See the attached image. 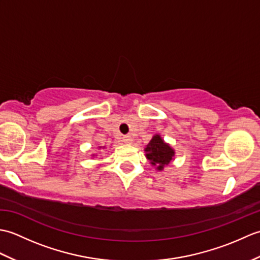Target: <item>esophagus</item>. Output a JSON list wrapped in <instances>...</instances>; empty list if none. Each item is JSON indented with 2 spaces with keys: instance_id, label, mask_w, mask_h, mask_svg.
Returning <instances> with one entry per match:
<instances>
[{
  "instance_id": "1",
  "label": "esophagus",
  "mask_w": 260,
  "mask_h": 260,
  "mask_svg": "<svg viewBox=\"0 0 260 260\" xmlns=\"http://www.w3.org/2000/svg\"><path fill=\"white\" fill-rule=\"evenodd\" d=\"M123 142L125 144H132V143H133V139H132V136L129 135H126L123 137Z\"/></svg>"
}]
</instances>
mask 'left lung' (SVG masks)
Returning <instances> with one entry per match:
<instances>
[{"instance_id": "8db88e82", "label": "left lung", "mask_w": 260, "mask_h": 260, "mask_svg": "<svg viewBox=\"0 0 260 260\" xmlns=\"http://www.w3.org/2000/svg\"><path fill=\"white\" fill-rule=\"evenodd\" d=\"M144 151L146 153V158L153 167L156 168L157 171H162L164 167H167L171 161H173L175 154L173 148L168 143H165L158 134L152 137V140L146 145Z\"/></svg>"}]
</instances>
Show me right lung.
Listing matches in <instances>:
<instances>
[{"mask_svg":"<svg viewBox=\"0 0 260 260\" xmlns=\"http://www.w3.org/2000/svg\"><path fill=\"white\" fill-rule=\"evenodd\" d=\"M99 147H102V146H99Z\"/></svg>","mask_w":260,"mask_h":260,"instance_id":"1","label":"right lung"}]
</instances>
